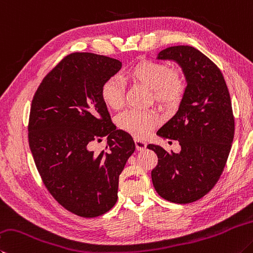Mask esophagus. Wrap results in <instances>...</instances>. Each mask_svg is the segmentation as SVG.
Here are the masks:
<instances>
[{"instance_id": "34e87169", "label": "esophagus", "mask_w": 253, "mask_h": 253, "mask_svg": "<svg viewBox=\"0 0 253 253\" xmlns=\"http://www.w3.org/2000/svg\"><path fill=\"white\" fill-rule=\"evenodd\" d=\"M135 146H136V149L138 151H141L146 149L147 147V142L146 141H142V140H139V139H135Z\"/></svg>"}]
</instances>
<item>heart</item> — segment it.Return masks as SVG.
<instances>
[{
  "label": "heart",
  "mask_w": 253,
  "mask_h": 253,
  "mask_svg": "<svg viewBox=\"0 0 253 253\" xmlns=\"http://www.w3.org/2000/svg\"><path fill=\"white\" fill-rule=\"evenodd\" d=\"M126 79L151 90L153 99L159 106L171 111L177 108L185 94V79L179 71H170L164 63L141 61L126 72ZM102 98L114 111L124 106V85L117 77H111L103 84ZM160 118L154 111H128L118 117V127L136 139L148 136L158 126Z\"/></svg>",
  "instance_id": "obj_1"
}]
</instances>
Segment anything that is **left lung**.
Here are the masks:
<instances>
[{
  "instance_id": "obj_1",
  "label": "left lung",
  "mask_w": 253,
  "mask_h": 253,
  "mask_svg": "<svg viewBox=\"0 0 253 253\" xmlns=\"http://www.w3.org/2000/svg\"><path fill=\"white\" fill-rule=\"evenodd\" d=\"M157 59L177 63L187 86L177 113L157 131L164 139L178 140L181 150L147 146L158 157L151 180L164 199L194 203L212 189L226 166L235 135L230 95L217 65L195 47H168Z\"/></svg>"
}]
</instances>
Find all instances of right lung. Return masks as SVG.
<instances>
[{"mask_svg": "<svg viewBox=\"0 0 253 253\" xmlns=\"http://www.w3.org/2000/svg\"><path fill=\"white\" fill-rule=\"evenodd\" d=\"M122 66L104 55L70 54L32 100L29 142L36 168L55 200L84 218L116 204L119 174L136 148L131 136L111 122L102 98L103 84ZM105 135L107 151L89 149L90 141Z\"/></svg>", "mask_w": 253, "mask_h": 253, "instance_id": "1", "label": "right lung"}]
</instances>
